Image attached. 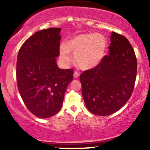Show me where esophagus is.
<instances>
[{"label": "esophagus", "mask_w": 150, "mask_h": 150, "mask_svg": "<svg viewBox=\"0 0 150 150\" xmlns=\"http://www.w3.org/2000/svg\"><path fill=\"white\" fill-rule=\"evenodd\" d=\"M73 76H74V77H75V78H77V77H79V76H80V73H79L78 72L75 71V72H74Z\"/></svg>", "instance_id": "34e87169"}]
</instances>
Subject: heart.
<instances>
[{
	"mask_svg": "<svg viewBox=\"0 0 150 150\" xmlns=\"http://www.w3.org/2000/svg\"><path fill=\"white\" fill-rule=\"evenodd\" d=\"M108 48V41L100 33L80 34L61 44L59 49L60 58L64 63L71 60V53L76 63L81 68L91 69L100 63Z\"/></svg>",
	"mask_w": 150,
	"mask_h": 150,
	"instance_id": "b5f03b06",
	"label": "heart"
}]
</instances>
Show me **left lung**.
<instances>
[{
	"mask_svg": "<svg viewBox=\"0 0 150 150\" xmlns=\"http://www.w3.org/2000/svg\"><path fill=\"white\" fill-rule=\"evenodd\" d=\"M109 54L97 66L80 75L82 94L87 109L108 116L120 109L131 96L137 74V59L123 36L111 32Z\"/></svg>",
	"mask_w": 150,
	"mask_h": 150,
	"instance_id": "1",
	"label": "left lung"
}]
</instances>
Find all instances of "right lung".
<instances>
[{
	"instance_id": "add662e5",
	"label": "right lung",
	"mask_w": 150,
	"mask_h": 150,
	"mask_svg": "<svg viewBox=\"0 0 150 150\" xmlns=\"http://www.w3.org/2000/svg\"><path fill=\"white\" fill-rule=\"evenodd\" d=\"M61 28L34 33L21 46L17 59L19 92L27 108L38 118H46L61 110L65 92L73 78V69H60Z\"/></svg>"
}]
</instances>
